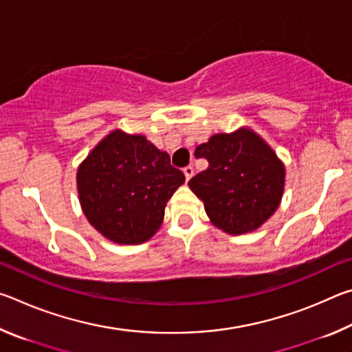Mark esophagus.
Segmentation results:
<instances>
[{"label": "esophagus", "mask_w": 352, "mask_h": 352, "mask_svg": "<svg viewBox=\"0 0 352 352\" xmlns=\"http://www.w3.org/2000/svg\"><path fill=\"white\" fill-rule=\"evenodd\" d=\"M183 172H184V177H186V182H189L190 177L194 175V168L192 166H186V168L183 169Z\"/></svg>", "instance_id": "1"}]
</instances>
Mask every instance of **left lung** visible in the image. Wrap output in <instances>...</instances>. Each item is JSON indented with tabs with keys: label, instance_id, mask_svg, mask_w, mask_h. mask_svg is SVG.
Instances as JSON below:
<instances>
[{
	"label": "left lung",
	"instance_id": "obj_1",
	"mask_svg": "<svg viewBox=\"0 0 352 352\" xmlns=\"http://www.w3.org/2000/svg\"><path fill=\"white\" fill-rule=\"evenodd\" d=\"M208 169L189 180L217 228L243 234L265 222L279 206L284 166L264 140L248 129L217 133L195 148Z\"/></svg>",
	"mask_w": 352,
	"mask_h": 352
}]
</instances>
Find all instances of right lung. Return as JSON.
<instances>
[{
  "label": "right lung",
  "instance_id": "obj_1",
  "mask_svg": "<svg viewBox=\"0 0 352 352\" xmlns=\"http://www.w3.org/2000/svg\"><path fill=\"white\" fill-rule=\"evenodd\" d=\"M184 174L141 135L115 130L99 142L77 170L83 214L100 234L116 243L151 239L164 206Z\"/></svg>",
  "mask_w": 352,
  "mask_h": 352
}]
</instances>
